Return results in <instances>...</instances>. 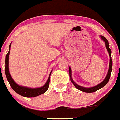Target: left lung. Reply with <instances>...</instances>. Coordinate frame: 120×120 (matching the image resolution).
<instances>
[{"label":"left lung","mask_w":120,"mask_h":120,"mask_svg":"<svg viewBox=\"0 0 120 120\" xmlns=\"http://www.w3.org/2000/svg\"><path fill=\"white\" fill-rule=\"evenodd\" d=\"M100 37H101V38L103 40L104 42L105 43L106 47L107 50H108V53H109V57H110V62H109V70H108V74H107L106 77H105V79H104L103 81L101 82V83H99V84L95 86H93V87H91V88H85V87H83V86H81L78 85L76 84V83H75V82L73 81V79H72L71 70V68L69 67V73H70V77L71 82L73 83V85H75V86L76 88L80 90V91H82L85 92V93H94V92H96V91L98 90L99 89L103 88V86H105L107 84V83H108L110 77H111V71H112V58H111V50L110 49V48L109 47V43H108V41L107 40V39L105 37H103V36L100 35Z\"/></svg>","instance_id":"8db88e82"}]
</instances>
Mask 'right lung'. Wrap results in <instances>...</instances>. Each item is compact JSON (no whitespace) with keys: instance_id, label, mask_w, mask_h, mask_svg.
Listing matches in <instances>:
<instances>
[{"instance_id":"right-lung-1","label":"right lung","mask_w":120,"mask_h":120,"mask_svg":"<svg viewBox=\"0 0 120 120\" xmlns=\"http://www.w3.org/2000/svg\"><path fill=\"white\" fill-rule=\"evenodd\" d=\"M11 44V43L9 45V52H8V53L6 54V58H5V75H6V79L9 82V85H11V88L13 89L15 92H16L17 93L20 94V96L26 97H37V96H40L41 94L45 93L46 91L48 90L49 85L50 83V77L52 71L50 73L47 82L42 87L37 88H27L25 87V86H23L19 85L15 82L12 77L11 76L10 73H9V65H9V53H10Z\"/></svg>"}]
</instances>
